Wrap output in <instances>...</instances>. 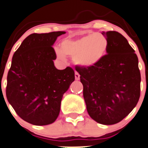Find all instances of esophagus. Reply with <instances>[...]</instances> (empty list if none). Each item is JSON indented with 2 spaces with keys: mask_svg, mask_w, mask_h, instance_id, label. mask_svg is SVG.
Here are the masks:
<instances>
[{
  "mask_svg": "<svg viewBox=\"0 0 148 148\" xmlns=\"http://www.w3.org/2000/svg\"><path fill=\"white\" fill-rule=\"evenodd\" d=\"M79 77H80L79 74L78 72H77V71H76V72H75V79H76V80L79 79Z\"/></svg>",
  "mask_w": 148,
  "mask_h": 148,
  "instance_id": "obj_1",
  "label": "esophagus"
}]
</instances>
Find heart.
I'll return each instance as SVG.
<instances>
[{
  "label": "heart",
  "instance_id": "b5f03b06",
  "mask_svg": "<svg viewBox=\"0 0 148 148\" xmlns=\"http://www.w3.org/2000/svg\"><path fill=\"white\" fill-rule=\"evenodd\" d=\"M108 41L100 33L88 34L77 40H65L61 43V51L56 49L60 60H65V56H74L77 65L89 67L95 65L106 54Z\"/></svg>",
  "mask_w": 148,
  "mask_h": 148
}]
</instances>
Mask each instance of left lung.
Listing matches in <instances>:
<instances>
[{
    "mask_svg": "<svg viewBox=\"0 0 148 148\" xmlns=\"http://www.w3.org/2000/svg\"><path fill=\"white\" fill-rule=\"evenodd\" d=\"M102 34L108 41L107 54L95 65L75 69L90 116L111 125L124 119L138 103L141 75L138 58L124 36L116 31Z\"/></svg>",
    "mask_w": 148,
    "mask_h": 148,
    "instance_id": "left-lung-1",
    "label": "left lung"
}]
</instances>
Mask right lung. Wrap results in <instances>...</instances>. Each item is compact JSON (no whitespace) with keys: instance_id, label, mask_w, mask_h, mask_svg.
<instances>
[{"instance_id":"1","label":"right lung","mask_w":148,"mask_h":148,"mask_svg":"<svg viewBox=\"0 0 148 148\" xmlns=\"http://www.w3.org/2000/svg\"><path fill=\"white\" fill-rule=\"evenodd\" d=\"M65 32L33 33L14 53L7 76V100L17 115L29 124H52L60 112L63 95L74 81V71L55 67L52 45Z\"/></svg>"}]
</instances>
